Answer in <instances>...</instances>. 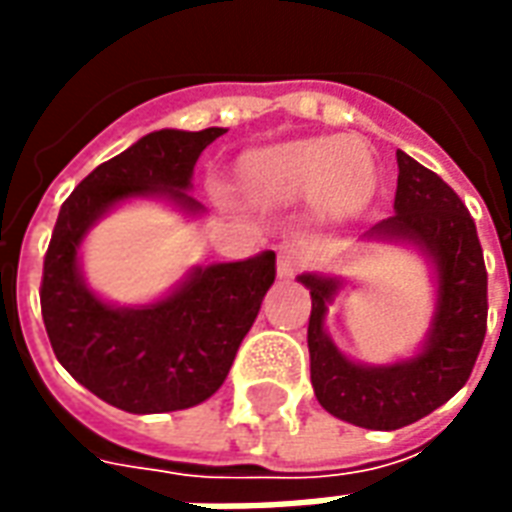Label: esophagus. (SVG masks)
I'll return each mask as SVG.
<instances>
[{"mask_svg":"<svg viewBox=\"0 0 512 512\" xmlns=\"http://www.w3.org/2000/svg\"><path fill=\"white\" fill-rule=\"evenodd\" d=\"M307 266V255H304V249L293 244H285L279 249V257H277V271L279 277H293L296 271Z\"/></svg>","mask_w":512,"mask_h":512,"instance_id":"1","label":"esophagus"}]
</instances>
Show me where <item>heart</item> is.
I'll use <instances>...</instances> for the list:
<instances>
[{
    "label": "heart",
    "mask_w": 512,
    "mask_h": 512,
    "mask_svg": "<svg viewBox=\"0 0 512 512\" xmlns=\"http://www.w3.org/2000/svg\"><path fill=\"white\" fill-rule=\"evenodd\" d=\"M241 178L257 200L288 202L321 197L334 211H351L373 191L376 169L354 139H296L263 147L241 161Z\"/></svg>",
    "instance_id": "b5f03b06"
}]
</instances>
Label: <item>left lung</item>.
I'll return each mask as SVG.
<instances>
[{
  "mask_svg": "<svg viewBox=\"0 0 512 512\" xmlns=\"http://www.w3.org/2000/svg\"><path fill=\"white\" fill-rule=\"evenodd\" d=\"M367 238L414 244L436 268L439 299L425 348L395 365L351 362L323 329L340 279L301 274L299 282L312 299L310 378L318 403L337 419L359 428L397 430L428 417L472 376L488 321V274L472 213L436 172L403 150H397L395 213Z\"/></svg>",
  "mask_w": 512,
  "mask_h": 512,
  "instance_id": "1",
  "label": "left lung"
}]
</instances>
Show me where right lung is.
<instances>
[{"mask_svg":"<svg viewBox=\"0 0 512 512\" xmlns=\"http://www.w3.org/2000/svg\"><path fill=\"white\" fill-rule=\"evenodd\" d=\"M224 128H161L95 167L62 202L43 260L40 310L54 356L93 395L128 414L180 411L224 384L238 345L252 329L277 255L194 268L167 299L115 307L84 285L79 246L109 208L128 197L164 194L183 211L202 205L186 194L205 147Z\"/></svg>","mask_w":512,"mask_h":512,"instance_id":"right-lung-1","label":"right lung"}]
</instances>
